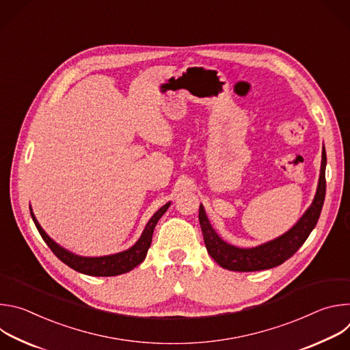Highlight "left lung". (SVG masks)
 Wrapping results in <instances>:
<instances>
[{
	"instance_id": "obj_1",
	"label": "left lung",
	"mask_w": 350,
	"mask_h": 350,
	"mask_svg": "<svg viewBox=\"0 0 350 350\" xmlns=\"http://www.w3.org/2000/svg\"><path fill=\"white\" fill-rule=\"evenodd\" d=\"M325 166L327 155L325 148L323 146L320 177L312 205L286 232L254 247H238L226 242L212 227L205 208L201 204L199 224H201L205 245L212 259L223 269L231 271H259L273 269L288 260L304 245L319 221L325 198Z\"/></svg>"
}]
</instances>
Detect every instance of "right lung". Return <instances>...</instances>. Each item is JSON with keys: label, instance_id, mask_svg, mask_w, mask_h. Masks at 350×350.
I'll list each match as a JSON object with an SVG mask.
<instances>
[{"label": "right lung", "instance_id": "right-lung-1", "mask_svg": "<svg viewBox=\"0 0 350 350\" xmlns=\"http://www.w3.org/2000/svg\"><path fill=\"white\" fill-rule=\"evenodd\" d=\"M170 204L172 202H167L166 205H163L158 212H155V215L151 219H149L141 237L131 247L126 249V251H123V252L107 255V256H80V255H76V254L68 251V249H65L64 246L57 243L42 230V227L40 226V223L37 221V219L31 211V206H30V215H31V219H33L41 238L45 241V243L49 247H51V251L55 254V256L59 260H62L70 269H73L79 273L87 274V275L112 277V275L129 273L134 267H137L138 265H141L144 262L148 249H149V246H151V242H152V234H154L155 226L159 221V219L165 215V212L169 209Z\"/></svg>", "mask_w": 350, "mask_h": 350}]
</instances>
